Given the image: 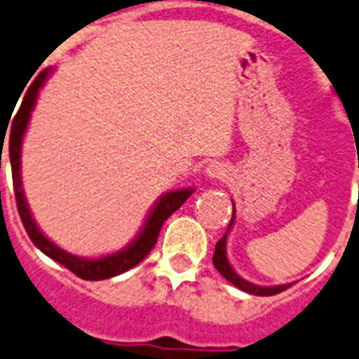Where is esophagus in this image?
<instances>
[{
    "mask_svg": "<svg viewBox=\"0 0 359 359\" xmlns=\"http://www.w3.org/2000/svg\"><path fill=\"white\" fill-rule=\"evenodd\" d=\"M205 174L209 180H220V177H224V168H222L220 163H211V165H207Z\"/></svg>",
    "mask_w": 359,
    "mask_h": 359,
    "instance_id": "esophagus-1",
    "label": "esophagus"
}]
</instances>
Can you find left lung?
<instances>
[{"instance_id":"left-lung-1","label":"left lung","mask_w":359,"mask_h":359,"mask_svg":"<svg viewBox=\"0 0 359 359\" xmlns=\"http://www.w3.org/2000/svg\"><path fill=\"white\" fill-rule=\"evenodd\" d=\"M233 222H235V211H233V216H231V222L229 226H227L226 235L222 236L218 242H216V248H215V255H212V264L215 268L220 271L231 284H235L236 288H240L242 292H248L251 295H275V293H280L284 290L288 288L290 284H280V286H257L253 283H248L245 279H242L240 275L235 273V269L231 268L229 260H227V233H229L231 226H233Z\"/></svg>"}]
</instances>
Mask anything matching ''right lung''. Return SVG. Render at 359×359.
I'll use <instances>...</instances> for the list:
<instances>
[{
    "mask_svg": "<svg viewBox=\"0 0 359 359\" xmlns=\"http://www.w3.org/2000/svg\"><path fill=\"white\" fill-rule=\"evenodd\" d=\"M51 69H43L36 79L32 80V84L29 86L25 97L22 100V106L18 109V114L14 115V121L11 124V139H8V159H11V168H13V183H14V196H16V205L22 224L25 227L27 235L32 240V244L36 245L41 253H46L49 259L56 260L58 264L66 266L69 271L84 280H104L115 275H121L124 271H128L130 268L137 266L141 260L147 257L152 248L158 242L159 231L163 227V222L167 220L168 216L177 211L180 207L185 203V200L191 196L194 189H182V191H172L163 194L156 205H154L152 212L148 215L147 222H144L143 229L137 235V238L133 240L132 244H128L124 250L117 251V253L106 255L100 259H82L76 255H71L53 244L51 240L46 238V235L38 229L36 222L32 220V215L29 211V205L25 201V194L22 189V176H20V167H22V141L25 135L27 124L31 119V111L36 104L38 93L40 88L46 84L47 76H49ZM3 141V135H1Z\"/></svg>",
    "mask_w": 359,
    "mask_h": 359,
    "instance_id": "add662e5",
    "label": "right lung"
}]
</instances>
